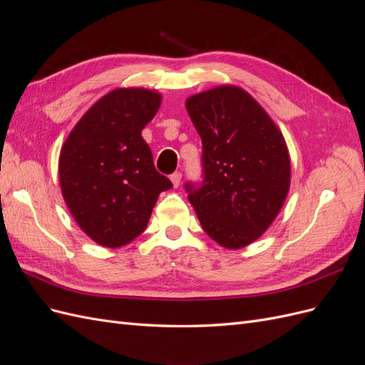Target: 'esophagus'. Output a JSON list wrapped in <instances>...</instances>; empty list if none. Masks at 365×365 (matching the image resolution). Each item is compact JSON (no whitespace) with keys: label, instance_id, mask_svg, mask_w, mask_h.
Returning a JSON list of instances; mask_svg holds the SVG:
<instances>
[{"label":"esophagus","instance_id":"34e87169","mask_svg":"<svg viewBox=\"0 0 365 365\" xmlns=\"http://www.w3.org/2000/svg\"><path fill=\"white\" fill-rule=\"evenodd\" d=\"M181 176H182L181 172H175L170 175V181H172L173 187H178L181 184Z\"/></svg>","mask_w":365,"mask_h":365}]
</instances>
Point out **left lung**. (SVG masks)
I'll return each mask as SVG.
<instances>
[{
	"label": "left lung",
	"mask_w": 365,
	"mask_h": 365,
	"mask_svg": "<svg viewBox=\"0 0 365 365\" xmlns=\"http://www.w3.org/2000/svg\"><path fill=\"white\" fill-rule=\"evenodd\" d=\"M202 140L204 181L185 184L205 233L220 247L244 248L269 228L291 184L283 134L256 98L222 85L185 101Z\"/></svg>",
	"instance_id": "1"
}]
</instances>
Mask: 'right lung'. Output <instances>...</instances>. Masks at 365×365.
I'll use <instances>...</instances> for the list:
<instances>
[{
	"label": "right lung",
	"instance_id": "1",
	"mask_svg": "<svg viewBox=\"0 0 365 365\" xmlns=\"http://www.w3.org/2000/svg\"><path fill=\"white\" fill-rule=\"evenodd\" d=\"M160 105L157 91L117 88L88 109L61 149L65 204L98 245L118 248L138 237L160 193L172 187L141 137Z\"/></svg>",
	"mask_w": 365,
	"mask_h": 365
}]
</instances>
